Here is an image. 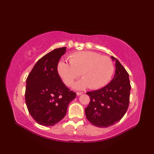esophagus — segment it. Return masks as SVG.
Wrapping results in <instances>:
<instances>
[{
    "instance_id": "34e87169",
    "label": "esophagus",
    "mask_w": 154,
    "mask_h": 154,
    "mask_svg": "<svg viewBox=\"0 0 154 154\" xmlns=\"http://www.w3.org/2000/svg\"><path fill=\"white\" fill-rule=\"evenodd\" d=\"M76 94H77V96H79V95H81V94H82L83 93H81V92H77Z\"/></svg>"
}]
</instances>
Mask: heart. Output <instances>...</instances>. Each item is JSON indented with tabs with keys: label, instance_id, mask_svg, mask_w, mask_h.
Instances as JSON below:
<instances>
[{
	"label": "heart",
	"instance_id": "obj_1",
	"mask_svg": "<svg viewBox=\"0 0 154 154\" xmlns=\"http://www.w3.org/2000/svg\"><path fill=\"white\" fill-rule=\"evenodd\" d=\"M69 63L59 61L57 72L67 86H71L81 74L82 79L74 85V89L83 90L89 87L99 89L109 82L112 78L114 65L108 56H100L96 52L83 51L75 52L69 56Z\"/></svg>",
	"mask_w": 154,
	"mask_h": 154
}]
</instances>
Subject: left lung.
I'll list each match as a JSON object with an SVG mask.
<instances>
[{"label": "left lung", "mask_w": 154, "mask_h": 154, "mask_svg": "<svg viewBox=\"0 0 154 154\" xmlns=\"http://www.w3.org/2000/svg\"><path fill=\"white\" fill-rule=\"evenodd\" d=\"M116 61L114 78L106 86L87 92L90 103L85 110L89 122L97 127L106 128L119 122L125 114L129 106L131 89L129 75L119 61Z\"/></svg>", "instance_id": "8db88e82"}]
</instances>
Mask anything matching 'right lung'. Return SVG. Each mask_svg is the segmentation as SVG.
I'll return each instance as SVG.
<instances>
[{"label": "right lung", "instance_id": "obj_1", "mask_svg": "<svg viewBox=\"0 0 154 154\" xmlns=\"http://www.w3.org/2000/svg\"><path fill=\"white\" fill-rule=\"evenodd\" d=\"M66 47L49 52L35 64L26 79L25 100L28 112L40 125L54 126L63 119L76 93L62 82L57 64Z\"/></svg>", "mask_w": 154, "mask_h": 154}]
</instances>
